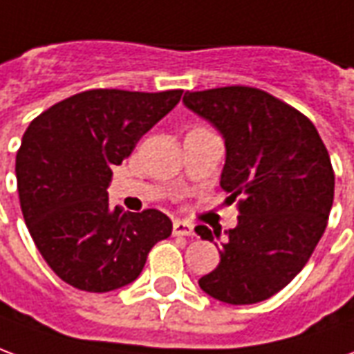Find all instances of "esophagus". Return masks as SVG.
<instances>
[{"mask_svg": "<svg viewBox=\"0 0 354 354\" xmlns=\"http://www.w3.org/2000/svg\"><path fill=\"white\" fill-rule=\"evenodd\" d=\"M173 234L175 236H192L194 234V225L183 219H175L173 221Z\"/></svg>", "mask_w": 354, "mask_h": 354, "instance_id": "esophagus-1", "label": "esophagus"}]
</instances>
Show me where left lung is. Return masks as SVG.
Instances as JSON below:
<instances>
[{
	"label": "left lung",
	"instance_id": "left-lung-1",
	"mask_svg": "<svg viewBox=\"0 0 354 354\" xmlns=\"http://www.w3.org/2000/svg\"><path fill=\"white\" fill-rule=\"evenodd\" d=\"M183 102L223 135L221 189L242 198L221 261L198 284L230 305L265 301L297 277L324 234L333 204L328 150L309 118L255 87L187 91ZM196 232L221 236L204 225Z\"/></svg>",
	"mask_w": 354,
	"mask_h": 354
}]
</instances>
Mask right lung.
Returning a JSON list of instances; mask_svg holds the SVG:
<instances>
[{
  "label": "right lung",
  "mask_w": 354,
  "mask_h": 354,
  "mask_svg": "<svg viewBox=\"0 0 354 354\" xmlns=\"http://www.w3.org/2000/svg\"><path fill=\"white\" fill-rule=\"evenodd\" d=\"M162 93L91 89L53 104L17 152V189L30 236L47 265L84 292H112L141 274L152 245L171 234L165 213L110 207L112 165L181 101Z\"/></svg>",
  "instance_id": "right-lung-1"
}]
</instances>
